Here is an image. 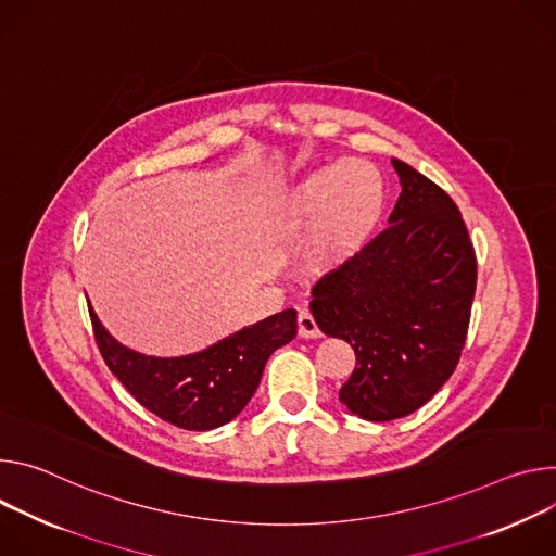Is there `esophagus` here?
<instances>
[{
  "label": "esophagus",
  "instance_id": "obj_1",
  "mask_svg": "<svg viewBox=\"0 0 556 556\" xmlns=\"http://www.w3.org/2000/svg\"><path fill=\"white\" fill-rule=\"evenodd\" d=\"M298 336L306 338V340H316L323 336V331L318 329V323L314 320L309 309H300L298 312Z\"/></svg>",
  "mask_w": 556,
  "mask_h": 556
}]
</instances>
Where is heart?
<instances>
[{
	"label": "heart",
	"mask_w": 556,
	"mask_h": 556,
	"mask_svg": "<svg viewBox=\"0 0 556 556\" xmlns=\"http://www.w3.org/2000/svg\"><path fill=\"white\" fill-rule=\"evenodd\" d=\"M387 207L384 176L374 163L338 159L300 178L282 201V220L309 229V258L333 267L362 252Z\"/></svg>",
	"instance_id": "obj_1"
}]
</instances>
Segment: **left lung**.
I'll list each match as a JSON object with an SVG mask.
<instances>
[{
	"label": "left lung",
	"instance_id": "obj_1",
	"mask_svg": "<svg viewBox=\"0 0 556 556\" xmlns=\"http://www.w3.org/2000/svg\"><path fill=\"white\" fill-rule=\"evenodd\" d=\"M402 194L389 227L325 274L309 309L323 333L346 340L357 366L340 402L368 421L410 415L459 362L477 261L453 199L400 159Z\"/></svg>",
	"mask_w": 556,
	"mask_h": 556
}]
</instances>
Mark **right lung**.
<instances>
[{"mask_svg": "<svg viewBox=\"0 0 556 556\" xmlns=\"http://www.w3.org/2000/svg\"><path fill=\"white\" fill-rule=\"evenodd\" d=\"M295 318L293 309H285L203 351L154 357L114 340L90 306L94 338L114 378L150 413L185 430L218 428L247 406L269 355L295 338Z\"/></svg>", "mask_w": 556, "mask_h": 556, "instance_id": "right-lung-1", "label": "right lung"}]
</instances>
